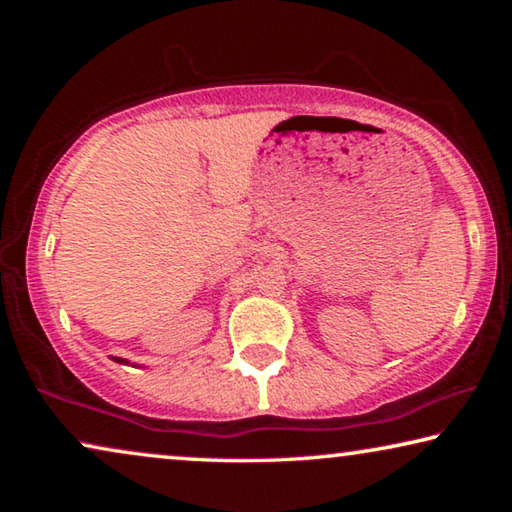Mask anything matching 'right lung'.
Masks as SVG:
<instances>
[{"label": "right lung", "mask_w": 512, "mask_h": 512, "mask_svg": "<svg viewBox=\"0 0 512 512\" xmlns=\"http://www.w3.org/2000/svg\"><path fill=\"white\" fill-rule=\"evenodd\" d=\"M112 361H117V363H124V366H128V363H131V361H126V359H121V357H110ZM133 366H135V363H133Z\"/></svg>", "instance_id": "add662e5"}]
</instances>
